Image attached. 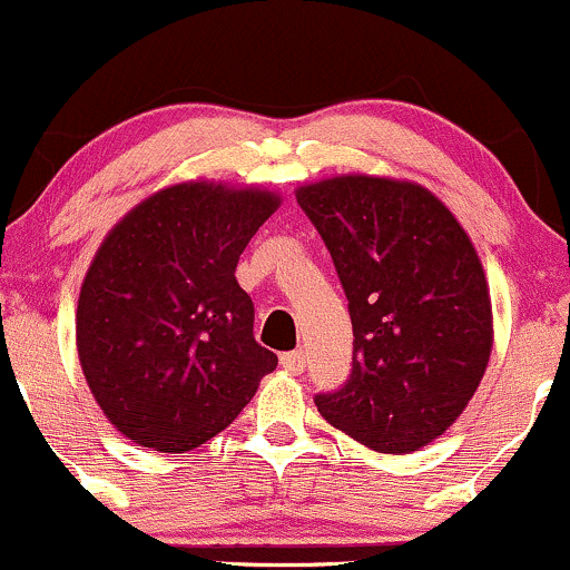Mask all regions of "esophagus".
I'll return each mask as SVG.
<instances>
[{"instance_id":"1","label":"esophagus","mask_w":570,"mask_h":570,"mask_svg":"<svg viewBox=\"0 0 570 570\" xmlns=\"http://www.w3.org/2000/svg\"><path fill=\"white\" fill-rule=\"evenodd\" d=\"M279 361H283L285 371H291V374H302L306 366V353L304 350H293V353H285Z\"/></svg>"}]
</instances>
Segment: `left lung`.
Here are the masks:
<instances>
[{
  "label": "left lung",
  "instance_id": "8db88e82",
  "mask_svg": "<svg viewBox=\"0 0 570 570\" xmlns=\"http://www.w3.org/2000/svg\"><path fill=\"white\" fill-rule=\"evenodd\" d=\"M353 317V374L317 412L376 452L439 439L474 399L492 353V304L474 242L417 183L338 175L302 185Z\"/></svg>",
  "mask_w": 570,
  "mask_h": 570
}]
</instances>
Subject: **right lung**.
<instances>
[{"mask_svg":"<svg viewBox=\"0 0 570 570\" xmlns=\"http://www.w3.org/2000/svg\"><path fill=\"white\" fill-rule=\"evenodd\" d=\"M279 194L188 180L129 209L82 279V376L112 428L156 452H188L234 423L277 366L253 336L234 272Z\"/></svg>","mask_w":570,"mask_h":570,"instance_id":"1","label":"right lung"}]
</instances>
